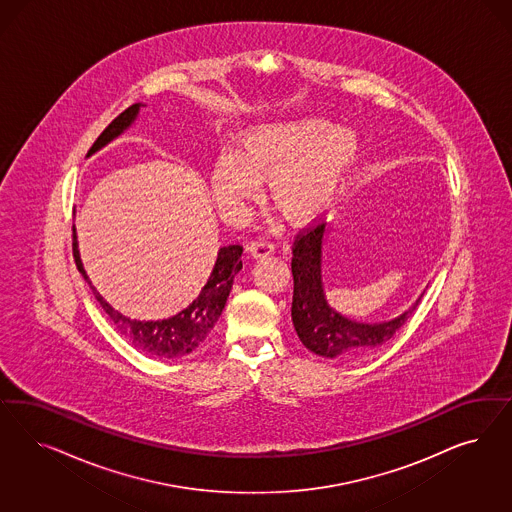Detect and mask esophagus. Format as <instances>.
Masks as SVG:
<instances>
[{
  "instance_id": "34e87169",
  "label": "esophagus",
  "mask_w": 512,
  "mask_h": 512,
  "mask_svg": "<svg viewBox=\"0 0 512 512\" xmlns=\"http://www.w3.org/2000/svg\"><path fill=\"white\" fill-rule=\"evenodd\" d=\"M248 252H250L252 258H264V256H269V254L275 252V245L267 239H258V241H252L248 245Z\"/></svg>"
}]
</instances>
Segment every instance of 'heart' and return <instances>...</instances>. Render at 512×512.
Returning a JSON list of instances; mask_svg holds the SVG:
<instances>
[{
    "instance_id": "obj_1",
    "label": "heart",
    "mask_w": 512,
    "mask_h": 512,
    "mask_svg": "<svg viewBox=\"0 0 512 512\" xmlns=\"http://www.w3.org/2000/svg\"><path fill=\"white\" fill-rule=\"evenodd\" d=\"M356 152L354 133L324 120L258 126L239 137V149L216 158L213 196L224 215L239 218L258 198L260 179H269V198L282 218L307 224L328 209Z\"/></svg>"
}]
</instances>
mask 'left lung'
Here are the masks:
<instances>
[{"label": "left lung", "instance_id": "obj_1", "mask_svg": "<svg viewBox=\"0 0 512 512\" xmlns=\"http://www.w3.org/2000/svg\"><path fill=\"white\" fill-rule=\"evenodd\" d=\"M324 228V220H314L299 230L292 245V320L299 341L311 352L333 360H352L390 341L413 316L420 299L396 320L382 324H362L335 313L324 299L320 279Z\"/></svg>", "mask_w": 512, "mask_h": 512}]
</instances>
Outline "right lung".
<instances>
[{
	"label": "right lung",
	"instance_id": "add662e5",
	"mask_svg": "<svg viewBox=\"0 0 512 512\" xmlns=\"http://www.w3.org/2000/svg\"><path fill=\"white\" fill-rule=\"evenodd\" d=\"M139 107H141L139 103H133L132 107H128L126 111H122L120 115L116 116L115 120L99 133L98 139L94 141L88 154L96 152L99 147H103L105 143L115 139L118 133L124 132L132 124ZM241 254H243V247L239 243L220 248L215 269H213L209 281L203 286L198 299L190 307H186L184 311L167 318V320L139 322V320H132L124 314L116 313L115 309L99 296L98 290L90 284L86 273H84L81 258H79L77 235L73 230V260H75L77 269L83 273L86 282L90 284L101 309L115 322L118 331L132 343L133 347L149 356H154V358L186 356L209 339L211 331L215 328L216 320L226 305V299L230 296L233 277L243 267Z\"/></svg>",
	"mask_w": 512,
	"mask_h": 512
}]
</instances>
